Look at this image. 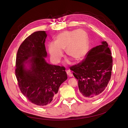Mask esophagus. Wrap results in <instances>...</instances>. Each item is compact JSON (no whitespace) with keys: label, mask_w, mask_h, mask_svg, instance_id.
<instances>
[{"label":"esophagus","mask_w":128,"mask_h":128,"mask_svg":"<svg viewBox=\"0 0 128 128\" xmlns=\"http://www.w3.org/2000/svg\"><path fill=\"white\" fill-rule=\"evenodd\" d=\"M66 72H67V74L69 76V77H72V72H70V70H66Z\"/></svg>","instance_id":"esophagus-1"}]
</instances>
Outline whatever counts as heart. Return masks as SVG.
<instances>
[{"label": "heart", "mask_w": 128, "mask_h": 128, "mask_svg": "<svg viewBox=\"0 0 128 128\" xmlns=\"http://www.w3.org/2000/svg\"><path fill=\"white\" fill-rule=\"evenodd\" d=\"M48 50L53 62L58 63L63 56L62 50H66L68 56L75 61L83 59L88 50V37L83 30L66 31L56 37L55 43L48 44Z\"/></svg>", "instance_id": "obj_1"}]
</instances>
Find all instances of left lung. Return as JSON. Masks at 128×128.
Wrapping results in <instances>:
<instances>
[{
  "label": "left lung",
  "mask_w": 128,
  "mask_h": 128,
  "mask_svg": "<svg viewBox=\"0 0 128 128\" xmlns=\"http://www.w3.org/2000/svg\"><path fill=\"white\" fill-rule=\"evenodd\" d=\"M86 58L70 67L78 80L80 92L86 98H96L107 86L112 75L113 59L106 42L91 48Z\"/></svg>",
  "instance_id": "1"
}]
</instances>
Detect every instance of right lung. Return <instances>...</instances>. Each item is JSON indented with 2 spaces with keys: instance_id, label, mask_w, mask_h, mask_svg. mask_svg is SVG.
Masks as SVG:
<instances>
[{
  "instance_id": "1",
  "label": "right lung",
  "mask_w": 128,
  "mask_h": 128,
  "mask_svg": "<svg viewBox=\"0 0 128 128\" xmlns=\"http://www.w3.org/2000/svg\"><path fill=\"white\" fill-rule=\"evenodd\" d=\"M46 36L44 31H38L26 38L18 49L15 64L21 92L30 102L40 106L52 104L60 85L67 79L64 66L50 64L45 60ZM26 63L30 65L29 70L25 68Z\"/></svg>"
}]
</instances>
